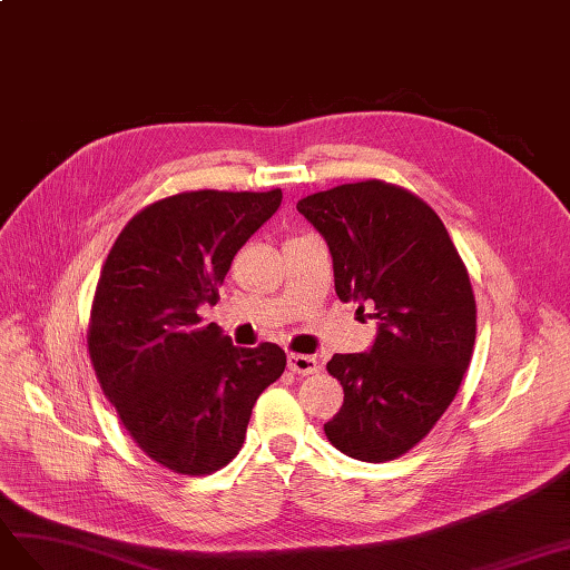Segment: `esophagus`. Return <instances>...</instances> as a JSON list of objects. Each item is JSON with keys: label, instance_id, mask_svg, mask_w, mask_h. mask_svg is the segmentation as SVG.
<instances>
[{"label": "esophagus", "instance_id": "obj_1", "mask_svg": "<svg viewBox=\"0 0 570 570\" xmlns=\"http://www.w3.org/2000/svg\"><path fill=\"white\" fill-rule=\"evenodd\" d=\"M287 367L293 370L295 374H314L322 370V363L314 355H297V353H289L287 355Z\"/></svg>", "mask_w": 570, "mask_h": 570}]
</instances>
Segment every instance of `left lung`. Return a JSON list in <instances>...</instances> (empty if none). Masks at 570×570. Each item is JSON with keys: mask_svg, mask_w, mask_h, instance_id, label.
<instances>
[{"mask_svg": "<svg viewBox=\"0 0 570 570\" xmlns=\"http://www.w3.org/2000/svg\"><path fill=\"white\" fill-rule=\"evenodd\" d=\"M326 239L341 302L372 304L370 353L333 355L343 406L328 442L360 462H390L433 430L460 390L476 341V299L450 234L411 190L370 178L302 198Z\"/></svg>", "mask_w": 570, "mask_h": 570, "instance_id": "8db88e82", "label": "left lung"}]
</instances>
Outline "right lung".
Returning a JSON list of instances; mask_svg holds the SVG:
<instances>
[{"label": "right lung", "mask_w": 570, "mask_h": 570, "mask_svg": "<svg viewBox=\"0 0 570 570\" xmlns=\"http://www.w3.org/2000/svg\"><path fill=\"white\" fill-rule=\"evenodd\" d=\"M281 200V188L176 193L122 227L101 268L87 333L96 380L137 448L174 474L227 466L285 370L275 343L237 348L198 314Z\"/></svg>", "instance_id": "add662e5"}]
</instances>
